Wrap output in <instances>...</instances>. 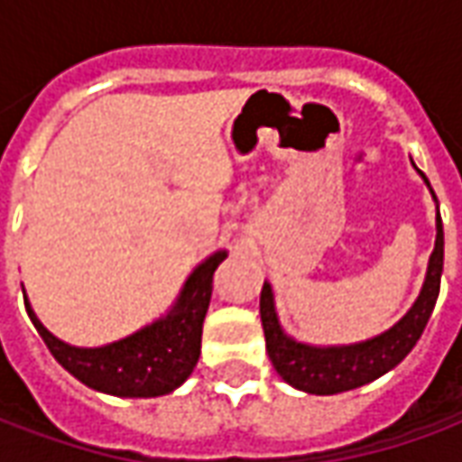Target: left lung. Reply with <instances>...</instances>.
<instances>
[{
    "instance_id": "left-lung-1",
    "label": "left lung",
    "mask_w": 462,
    "mask_h": 462,
    "mask_svg": "<svg viewBox=\"0 0 462 462\" xmlns=\"http://www.w3.org/2000/svg\"><path fill=\"white\" fill-rule=\"evenodd\" d=\"M418 175L423 178L436 200V247L430 252L426 280H423L418 300L391 329L381 331L371 339L356 341V344L317 346V344L297 341L282 329L277 307H274V291H272L270 282H264L260 294V317L264 341H267V354H270L272 366L277 368V374L290 386L300 388L304 393H314V396H334V393L366 386L371 381L388 374L391 368H396L420 339V334L433 314V307H436L438 291H440L443 222H440V212H438L436 192L423 172L418 171Z\"/></svg>"
}]
</instances>
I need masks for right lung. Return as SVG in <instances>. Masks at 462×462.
Masks as SVG:
<instances>
[{"instance_id": "1", "label": "right lung", "mask_w": 462, "mask_h": 462, "mask_svg": "<svg viewBox=\"0 0 462 462\" xmlns=\"http://www.w3.org/2000/svg\"><path fill=\"white\" fill-rule=\"evenodd\" d=\"M227 250L212 252L190 272L178 300L162 317L104 346L66 344L39 321L26 300L29 319L61 366L94 391L118 398H155L182 386L200 358L202 321L212 297V274Z\"/></svg>"}]
</instances>
